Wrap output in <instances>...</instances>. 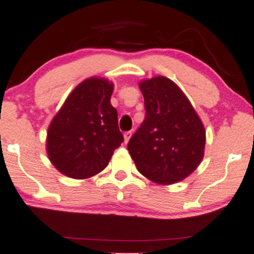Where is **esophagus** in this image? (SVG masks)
<instances>
[{
  "label": "esophagus",
  "instance_id": "esophagus-1",
  "mask_svg": "<svg viewBox=\"0 0 254 254\" xmlns=\"http://www.w3.org/2000/svg\"><path fill=\"white\" fill-rule=\"evenodd\" d=\"M131 135H132L131 131H127V132H125V134H124V142L125 143L129 142V140H130V137H131Z\"/></svg>",
  "mask_w": 254,
  "mask_h": 254
}]
</instances>
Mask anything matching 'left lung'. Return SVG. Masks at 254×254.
I'll return each instance as SVG.
<instances>
[{
	"label": "left lung",
	"instance_id": "obj_1",
	"mask_svg": "<svg viewBox=\"0 0 254 254\" xmlns=\"http://www.w3.org/2000/svg\"><path fill=\"white\" fill-rule=\"evenodd\" d=\"M146 116L127 149L143 176L162 185L184 180L203 158L205 131L184 92L164 76L140 84Z\"/></svg>",
	"mask_w": 254,
	"mask_h": 254
}]
</instances>
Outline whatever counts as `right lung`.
<instances>
[{"mask_svg": "<svg viewBox=\"0 0 254 254\" xmlns=\"http://www.w3.org/2000/svg\"><path fill=\"white\" fill-rule=\"evenodd\" d=\"M113 84L91 78L73 90L47 132V153L64 175L87 179L108 165L124 141L111 105Z\"/></svg>", "mask_w": 254, "mask_h": 254, "instance_id": "add662e5", "label": "right lung"}]
</instances>
